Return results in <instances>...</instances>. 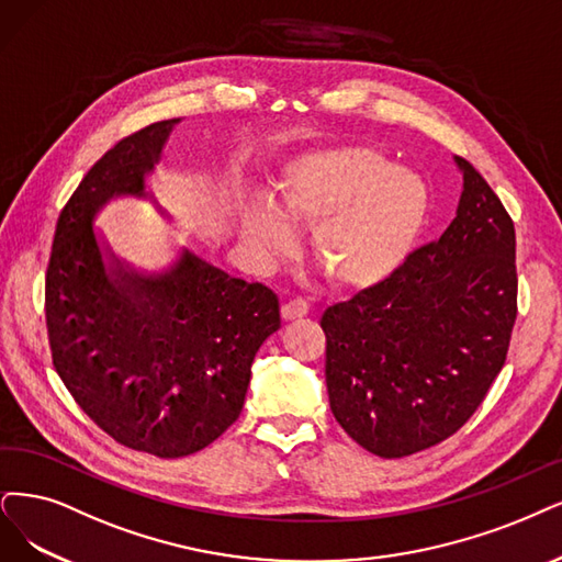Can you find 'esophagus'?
Returning a JSON list of instances; mask_svg holds the SVG:
<instances>
[{
	"label": "esophagus",
	"mask_w": 562,
	"mask_h": 562,
	"mask_svg": "<svg viewBox=\"0 0 562 562\" xmlns=\"http://www.w3.org/2000/svg\"><path fill=\"white\" fill-rule=\"evenodd\" d=\"M310 313V303L305 299H294L282 305V319L292 322V319H301Z\"/></svg>",
	"instance_id": "obj_1"
}]
</instances>
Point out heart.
Instances as JSON below:
<instances>
[{
  "instance_id": "b5f03b06",
  "label": "heart",
  "mask_w": 562,
  "mask_h": 562,
  "mask_svg": "<svg viewBox=\"0 0 562 562\" xmlns=\"http://www.w3.org/2000/svg\"><path fill=\"white\" fill-rule=\"evenodd\" d=\"M430 213L428 182L363 145L296 155L284 164L273 201L238 215L243 249L266 266L292 243V224L310 222V247L336 284L382 282L417 245Z\"/></svg>"
}]
</instances>
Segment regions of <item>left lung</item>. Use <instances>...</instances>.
<instances>
[{"mask_svg": "<svg viewBox=\"0 0 562 562\" xmlns=\"http://www.w3.org/2000/svg\"><path fill=\"white\" fill-rule=\"evenodd\" d=\"M440 240L330 305L326 389L351 440L403 459L459 430L503 370L516 319L514 222L474 166Z\"/></svg>", "mask_w": 562, "mask_h": 562, "instance_id": "left-lung-1", "label": "left lung"}]
</instances>
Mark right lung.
I'll return each mask as SVG.
<instances>
[{
    "instance_id": "obj_1",
    "label": "right lung",
    "mask_w": 562,
    "mask_h": 562,
    "mask_svg": "<svg viewBox=\"0 0 562 562\" xmlns=\"http://www.w3.org/2000/svg\"><path fill=\"white\" fill-rule=\"evenodd\" d=\"M178 122L122 138L92 166L59 213L46 276L57 375L115 442L159 459L196 453L238 419L257 351L280 328L268 286L228 278L187 247L148 273L94 232L113 199L157 205L145 178Z\"/></svg>"
}]
</instances>
